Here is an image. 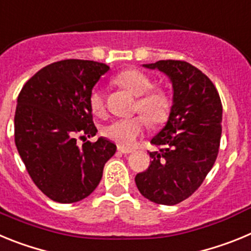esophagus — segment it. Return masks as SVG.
Returning a JSON list of instances; mask_svg holds the SVG:
<instances>
[{"mask_svg": "<svg viewBox=\"0 0 251 251\" xmlns=\"http://www.w3.org/2000/svg\"><path fill=\"white\" fill-rule=\"evenodd\" d=\"M118 152L119 153H123V154H129V153L133 152V150H128V148L118 147Z\"/></svg>", "mask_w": 251, "mask_h": 251, "instance_id": "34e87169", "label": "esophagus"}]
</instances>
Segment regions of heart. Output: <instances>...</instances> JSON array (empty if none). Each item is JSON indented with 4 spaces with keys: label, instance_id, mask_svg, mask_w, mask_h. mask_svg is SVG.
<instances>
[{
    "label": "heart",
    "instance_id": "b5f03b06",
    "mask_svg": "<svg viewBox=\"0 0 251 251\" xmlns=\"http://www.w3.org/2000/svg\"><path fill=\"white\" fill-rule=\"evenodd\" d=\"M115 81L133 95L138 97L136 112H141L145 117L136 115L132 118L115 119L104 127L103 134L122 147H132L145 130L146 121L151 126H159L167 121L172 108V100L165 89L152 88V80L137 69L124 70L117 75ZM89 105L92 112L97 115H101L105 112V99L99 88H94L90 92Z\"/></svg>",
    "mask_w": 251,
    "mask_h": 251
}]
</instances>
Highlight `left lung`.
Instances as JSON below:
<instances>
[{
	"instance_id": "obj_1",
	"label": "left lung",
	"mask_w": 251,
	"mask_h": 251,
	"mask_svg": "<svg viewBox=\"0 0 251 251\" xmlns=\"http://www.w3.org/2000/svg\"><path fill=\"white\" fill-rule=\"evenodd\" d=\"M170 77L174 104L165 128L151 143V165L136 176L146 199L159 205H176L191 196L216 161L221 139L220 95L201 70L181 60L145 64Z\"/></svg>"
}]
</instances>
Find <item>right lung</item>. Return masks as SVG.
<instances>
[{
    "label": "right lung",
    "mask_w": 251,
    "mask_h": 251,
    "mask_svg": "<svg viewBox=\"0 0 251 251\" xmlns=\"http://www.w3.org/2000/svg\"><path fill=\"white\" fill-rule=\"evenodd\" d=\"M108 70L92 60H61L39 70L20 92L15 143L31 179L52 201L73 203L89 196L117 150L105 138L76 143L77 137L98 132L89 94Z\"/></svg>",
    "instance_id": "obj_1"
}]
</instances>
